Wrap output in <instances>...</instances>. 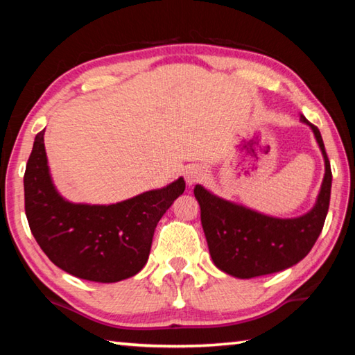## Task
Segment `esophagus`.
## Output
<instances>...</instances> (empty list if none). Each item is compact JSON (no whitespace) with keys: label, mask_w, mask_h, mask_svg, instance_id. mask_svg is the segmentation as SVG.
Instances as JSON below:
<instances>
[{"label":"esophagus","mask_w":355,"mask_h":355,"mask_svg":"<svg viewBox=\"0 0 355 355\" xmlns=\"http://www.w3.org/2000/svg\"><path fill=\"white\" fill-rule=\"evenodd\" d=\"M203 178H205V171L202 167H191V169L186 171V182H188V184L199 183Z\"/></svg>","instance_id":"obj_1"}]
</instances>
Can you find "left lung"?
<instances>
[{"label":"left lung","instance_id":"left-lung-1","mask_svg":"<svg viewBox=\"0 0 355 355\" xmlns=\"http://www.w3.org/2000/svg\"><path fill=\"white\" fill-rule=\"evenodd\" d=\"M300 120L313 130L326 163L321 192L310 213L294 219L269 218L219 199L199 184L194 188L209 255L220 271L238 279L284 271L302 260L320 236L329 211L332 171L320 130L304 116Z\"/></svg>","mask_w":355,"mask_h":355}]
</instances>
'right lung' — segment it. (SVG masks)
<instances>
[{
  "mask_svg": "<svg viewBox=\"0 0 355 355\" xmlns=\"http://www.w3.org/2000/svg\"><path fill=\"white\" fill-rule=\"evenodd\" d=\"M44 131L35 136L23 180L28 224L40 249L58 268L84 280L112 284L137 274L159 219L183 194L184 180L114 205L70 203L51 183Z\"/></svg>",
  "mask_w": 355,
  "mask_h": 355,
  "instance_id": "add662e5",
  "label": "right lung"
}]
</instances>
